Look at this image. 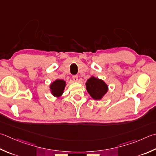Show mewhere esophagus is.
<instances>
[{
  "label": "esophagus",
  "mask_w": 156,
  "mask_h": 156,
  "mask_svg": "<svg viewBox=\"0 0 156 156\" xmlns=\"http://www.w3.org/2000/svg\"><path fill=\"white\" fill-rule=\"evenodd\" d=\"M72 78H73V80H74V81H75V82H77L78 80V77L77 75L73 76H72Z\"/></svg>",
  "instance_id": "esophagus-1"
}]
</instances>
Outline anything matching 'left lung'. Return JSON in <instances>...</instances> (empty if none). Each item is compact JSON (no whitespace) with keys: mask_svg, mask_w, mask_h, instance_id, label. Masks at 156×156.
I'll return each mask as SVG.
<instances>
[{"mask_svg":"<svg viewBox=\"0 0 156 156\" xmlns=\"http://www.w3.org/2000/svg\"><path fill=\"white\" fill-rule=\"evenodd\" d=\"M88 93L94 99L99 100L103 97L108 90V86L102 80L91 77L86 83Z\"/></svg>","mask_w":156,"mask_h":156,"instance_id":"left-lung-1","label":"left lung"}]
</instances>
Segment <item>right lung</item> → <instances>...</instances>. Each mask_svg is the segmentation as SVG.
I'll use <instances>...</instances> for the list:
<instances>
[{"label":"right lung","mask_w":156,"mask_h":156,"mask_svg":"<svg viewBox=\"0 0 156 156\" xmlns=\"http://www.w3.org/2000/svg\"><path fill=\"white\" fill-rule=\"evenodd\" d=\"M65 86V81L62 80H57L51 84L50 88L52 93L55 97H59L62 94Z\"/></svg>","instance_id":"right-lung-1"}]
</instances>
